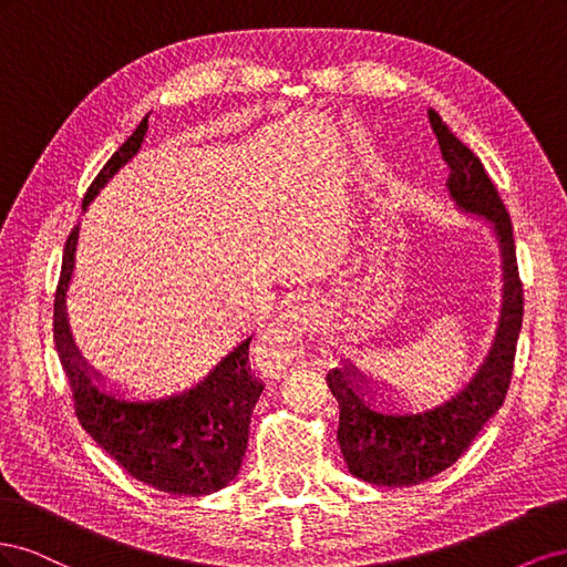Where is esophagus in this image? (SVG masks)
<instances>
[{
    "label": "esophagus",
    "mask_w": 567,
    "mask_h": 567,
    "mask_svg": "<svg viewBox=\"0 0 567 567\" xmlns=\"http://www.w3.org/2000/svg\"><path fill=\"white\" fill-rule=\"evenodd\" d=\"M312 319H315V307L312 305H290L286 312H281L274 321L271 331L267 336V350L271 357L284 359V362H290L296 359L302 346V336L307 329H312Z\"/></svg>",
    "instance_id": "obj_1"
}]
</instances>
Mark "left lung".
Masks as SVG:
<instances>
[{
  "label": "left lung",
  "instance_id": "1",
  "mask_svg": "<svg viewBox=\"0 0 567 567\" xmlns=\"http://www.w3.org/2000/svg\"><path fill=\"white\" fill-rule=\"evenodd\" d=\"M440 153L450 167V194L458 208L489 219L502 241L504 257V307L496 340L487 362L461 394L425 414H379L354 388L357 371L331 369L326 375L340 406L338 442L354 477L371 485L406 487L450 468L471 447L483 425L499 411L513 375L518 333L523 326V281L516 260V241L506 205L485 173L483 163L427 111Z\"/></svg>",
  "mask_w": 567,
  "mask_h": 567
}]
</instances>
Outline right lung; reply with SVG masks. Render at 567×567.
Here are the masks:
<instances>
[{"mask_svg": "<svg viewBox=\"0 0 567 567\" xmlns=\"http://www.w3.org/2000/svg\"><path fill=\"white\" fill-rule=\"evenodd\" d=\"M146 130L148 115L101 167L82 205H87L99 194V188L140 151ZM75 241L78 229H71L63 246L51 331H54V346L80 425L101 450H106L144 485L188 496H203L227 487L241 468L250 416L262 392V383L250 371V338L221 359L219 367H215L198 388L179 398L161 402H120L109 398L92 383L87 371L75 359L78 352L63 315V296L71 281Z\"/></svg>", "mask_w": 567, "mask_h": 567, "instance_id": "1", "label": "right lung"}]
</instances>
